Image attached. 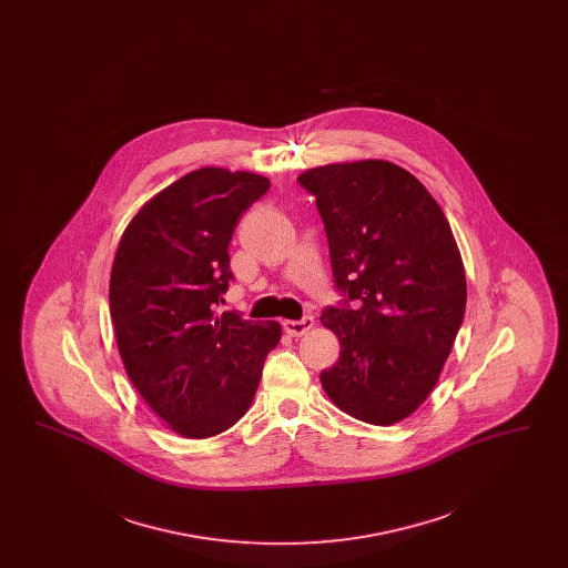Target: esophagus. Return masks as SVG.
Returning <instances> with one entry per match:
<instances>
[{
	"label": "esophagus",
	"instance_id": "1",
	"mask_svg": "<svg viewBox=\"0 0 568 568\" xmlns=\"http://www.w3.org/2000/svg\"><path fill=\"white\" fill-rule=\"evenodd\" d=\"M315 325V320L311 315L302 317V320H285L283 322V329L290 334V336H304L311 327Z\"/></svg>",
	"mask_w": 568,
	"mask_h": 568
}]
</instances>
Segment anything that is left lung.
I'll return each instance as SVG.
<instances>
[{
    "label": "left lung",
    "instance_id": "8db88e82",
    "mask_svg": "<svg viewBox=\"0 0 568 568\" xmlns=\"http://www.w3.org/2000/svg\"><path fill=\"white\" fill-rule=\"evenodd\" d=\"M297 183L315 195L345 296L322 313L341 343L325 394L355 419L392 426L430 396L458 336V244L433 195L396 163H329Z\"/></svg>",
    "mask_w": 568,
    "mask_h": 568
}]
</instances>
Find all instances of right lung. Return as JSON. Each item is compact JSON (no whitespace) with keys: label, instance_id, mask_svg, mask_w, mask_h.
I'll return each mask as SVG.
<instances>
[{"label":"right lung","instance_id":"add662e5","mask_svg":"<svg viewBox=\"0 0 568 568\" xmlns=\"http://www.w3.org/2000/svg\"><path fill=\"white\" fill-rule=\"evenodd\" d=\"M268 187L251 172H190L138 211L112 262L110 317L128 377L187 438L215 436L243 417L281 341L276 322L216 313L234 278V227Z\"/></svg>","mask_w":568,"mask_h":568}]
</instances>
